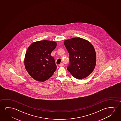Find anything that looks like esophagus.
<instances>
[{"mask_svg":"<svg viewBox=\"0 0 121 121\" xmlns=\"http://www.w3.org/2000/svg\"><path fill=\"white\" fill-rule=\"evenodd\" d=\"M59 66H64V64H63V63H61V64Z\"/></svg>","mask_w":121,"mask_h":121,"instance_id":"1","label":"esophagus"}]
</instances>
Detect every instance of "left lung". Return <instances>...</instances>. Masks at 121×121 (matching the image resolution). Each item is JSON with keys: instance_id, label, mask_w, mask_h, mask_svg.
Returning <instances> with one entry per match:
<instances>
[{"instance_id": "obj_1", "label": "left lung", "mask_w": 121, "mask_h": 121, "mask_svg": "<svg viewBox=\"0 0 121 121\" xmlns=\"http://www.w3.org/2000/svg\"><path fill=\"white\" fill-rule=\"evenodd\" d=\"M64 43L69 55L68 71L78 79L86 78L96 65V53L93 45L80 38L65 40Z\"/></svg>"}]
</instances>
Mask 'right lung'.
Returning a JSON list of instances; mask_svg holds the SVG:
<instances>
[{"mask_svg":"<svg viewBox=\"0 0 121 121\" xmlns=\"http://www.w3.org/2000/svg\"><path fill=\"white\" fill-rule=\"evenodd\" d=\"M56 46L54 41L42 40L32 43L25 55L24 65L28 73L37 81H45L56 69L54 58L51 55Z\"/></svg>","mask_w":121,"mask_h":121,"instance_id":"right-lung-1","label":"right lung"}]
</instances>
